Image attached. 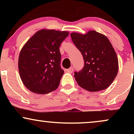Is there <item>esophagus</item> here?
Instances as JSON below:
<instances>
[{"label": "esophagus", "mask_w": 134, "mask_h": 134, "mask_svg": "<svg viewBox=\"0 0 134 134\" xmlns=\"http://www.w3.org/2000/svg\"><path fill=\"white\" fill-rule=\"evenodd\" d=\"M66 71H67V72H69V73H72V72L74 71V68L73 67H70V68L67 69V70H66Z\"/></svg>", "instance_id": "1"}]
</instances>
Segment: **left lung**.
I'll use <instances>...</instances> for the list:
<instances>
[{
    "label": "left lung",
    "instance_id": "8db88e82",
    "mask_svg": "<svg viewBox=\"0 0 134 134\" xmlns=\"http://www.w3.org/2000/svg\"><path fill=\"white\" fill-rule=\"evenodd\" d=\"M70 36L84 62L82 70L74 72L77 84L91 92L108 87L118 70L117 56L109 40L95 31L86 35L72 33Z\"/></svg>",
    "mask_w": 134,
    "mask_h": 134
}]
</instances>
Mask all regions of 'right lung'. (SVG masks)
<instances>
[{
	"instance_id": "right-lung-1",
	"label": "right lung",
	"mask_w": 134,
	"mask_h": 134,
	"mask_svg": "<svg viewBox=\"0 0 134 134\" xmlns=\"http://www.w3.org/2000/svg\"><path fill=\"white\" fill-rule=\"evenodd\" d=\"M68 35L67 31L41 30L23 47L18 68L23 84L31 91L42 94L58 87L64 73L59 47Z\"/></svg>"
}]
</instances>
